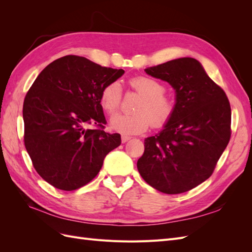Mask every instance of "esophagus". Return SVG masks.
I'll return each mask as SVG.
<instances>
[{"label": "esophagus", "instance_id": "1", "mask_svg": "<svg viewBox=\"0 0 252 252\" xmlns=\"http://www.w3.org/2000/svg\"><path fill=\"white\" fill-rule=\"evenodd\" d=\"M122 143H126V142H128L129 140H130L131 138L130 136H128V135H122Z\"/></svg>", "mask_w": 252, "mask_h": 252}]
</instances>
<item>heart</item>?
Returning a JSON list of instances; mask_svg holds the SVG:
<instances>
[{
  "instance_id": "heart-1",
  "label": "heart",
  "mask_w": 252,
  "mask_h": 252,
  "mask_svg": "<svg viewBox=\"0 0 252 252\" xmlns=\"http://www.w3.org/2000/svg\"><path fill=\"white\" fill-rule=\"evenodd\" d=\"M129 85L142 95V100L135 106L133 114L117 113L110 120L112 130L123 134L143 133L151 126L163 128L172 120L177 105L169 95L165 94V86L158 80L139 75L129 80ZM122 87L119 82L106 85L100 95V103L105 112L112 114L122 103Z\"/></svg>"
}]
</instances>
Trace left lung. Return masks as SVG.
I'll return each instance as SVG.
<instances>
[{
	"label": "left lung",
	"instance_id": "left-lung-1",
	"mask_svg": "<svg viewBox=\"0 0 252 252\" xmlns=\"http://www.w3.org/2000/svg\"><path fill=\"white\" fill-rule=\"evenodd\" d=\"M145 71L173 87L177 109L161 132L145 139L138 170L158 191L186 192L210 177L229 143V101L195 59L171 60Z\"/></svg>",
	"mask_w": 252,
	"mask_h": 252
}]
</instances>
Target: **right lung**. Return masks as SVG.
<instances>
[{
	"label": "right lung",
	"mask_w": 252,
	"mask_h": 252,
	"mask_svg": "<svg viewBox=\"0 0 252 252\" xmlns=\"http://www.w3.org/2000/svg\"><path fill=\"white\" fill-rule=\"evenodd\" d=\"M124 72L65 56L45 67L28 90L24 144L36 172L53 187L71 191L88 184L121 145L119 133L104 131L100 95Z\"/></svg>",
	"instance_id": "1"
}]
</instances>
